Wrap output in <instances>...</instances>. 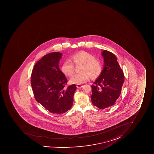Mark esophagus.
I'll return each instance as SVG.
<instances>
[{"label":"esophagus","instance_id":"esophagus-1","mask_svg":"<svg viewBox=\"0 0 154 154\" xmlns=\"http://www.w3.org/2000/svg\"><path fill=\"white\" fill-rule=\"evenodd\" d=\"M76 86H77V88H81L83 87V85H81V84H77Z\"/></svg>","mask_w":154,"mask_h":154}]
</instances>
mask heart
Returning <instances> with one entry per match:
<instances>
[{"label": "heart", "instance_id": "obj_1", "mask_svg": "<svg viewBox=\"0 0 154 154\" xmlns=\"http://www.w3.org/2000/svg\"><path fill=\"white\" fill-rule=\"evenodd\" d=\"M71 59L75 64H82L81 73L75 74L70 78L72 83L82 84L89 79L90 76L95 79L100 75L102 71L101 64L91 54L81 51L73 55ZM61 70L66 76H71L74 72V65L71 61L67 60L63 63Z\"/></svg>", "mask_w": 154, "mask_h": 154}]
</instances>
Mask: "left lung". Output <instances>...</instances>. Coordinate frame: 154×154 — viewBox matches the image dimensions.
Here are the masks:
<instances>
[{
  "mask_svg": "<svg viewBox=\"0 0 154 154\" xmlns=\"http://www.w3.org/2000/svg\"><path fill=\"white\" fill-rule=\"evenodd\" d=\"M103 68L92 85V102L100 109L112 106L120 96L124 82V74L116 56L108 51L101 53Z\"/></svg>",
  "mask_w": 154,
  "mask_h": 154,
  "instance_id": "8db88e82",
  "label": "left lung"
}]
</instances>
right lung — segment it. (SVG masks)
<instances>
[{"mask_svg": "<svg viewBox=\"0 0 154 154\" xmlns=\"http://www.w3.org/2000/svg\"><path fill=\"white\" fill-rule=\"evenodd\" d=\"M62 54L53 52L45 55L34 66L31 85L37 102L50 112L62 114L73 105L75 84L66 87L67 79L59 68Z\"/></svg>", "mask_w": 154, "mask_h": 154, "instance_id": "obj_1", "label": "right lung"}]
</instances>
